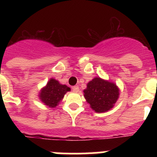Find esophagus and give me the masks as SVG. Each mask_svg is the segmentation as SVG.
<instances>
[{
    "label": "esophagus",
    "instance_id": "esophagus-1",
    "mask_svg": "<svg viewBox=\"0 0 157 157\" xmlns=\"http://www.w3.org/2000/svg\"><path fill=\"white\" fill-rule=\"evenodd\" d=\"M72 90H73V92L78 93V91H79V87L78 86H74L73 88H72Z\"/></svg>",
    "mask_w": 157,
    "mask_h": 157
}]
</instances>
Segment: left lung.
<instances>
[{"label": "left lung", "instance_id": "obj_1", "mask_svg": "<svg viewBox=\"0 0 157 157\" xmlns=\"http://www.w3.org/2000/svg\"><path fill=\"white\" fill-rule=\"evenodd\" d=\"M84 98L96 112H106L114 107L120 97V88L116 83L100 77L89 82L83 90Z\"/></svg>", "mask_w": 157, "mask_h": 157}]
</instances>
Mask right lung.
Here are the masks:
<instances>
[{
    "instance_id": "add662e5",
    "label": "right lung",
    "mask_w": 157,
    "mask_h": 157,
    "mask_svg": "<svg viewBox=\"0 0 157 157\" xmlns=\"http://www.w3.org/2000/svg\"><path fill=\"white\" fill-rule=\"evenodd\" d=\"M70 90V87L61 84L58 80L51 78L46 85L41 88L38 98L44 105L53 109L63 100L66 93Z\"/></svg>"
}]
</instances>
